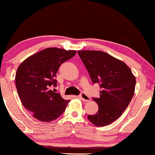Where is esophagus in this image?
Here are the masks:
<instances>
[{"label":"esophagus","mask_w":155,"mask_h":155,"mask_svg":"<svg viewBox=\"0 0 155 155\" xmlns=\"http://www.w3.org/2000/svg\"><path fill=\"white\" fill-rule=\"evenodd\" d=\"M79 98L81 99V100H82V101H84V102H89V101H90V98H89L87 95H86L85 94H84V93H82V94H80Z\"/></svg>","instance_id":"1"}]
</instances>
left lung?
Returning a JSON list of instances; mask_svg holds the SVG:
<instances>
[{"label": "left lung", "mask_w": 155, "mask_h": 155, "mask_svg": "<svg viewBox=\"0 0 155 155\" xmlns=\"http://www.w3.org/2000/svg\"><path fill=\"white\" fill-rule=\"evenodd\" d=\"M80 58L93 84H100V97L93 98L99 110L88 119L97 126H107L127 108L134 94L136 78L122 61L100 50H79Z\"/></svg>", "instance_id": "8db88e82"}]
</instances>
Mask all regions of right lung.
I'll return each instance as SVG.
<instances>
[{
    "instance_id": "obj_1",
    "label": "right lung",
    "mask_w": 155,
    "mask_h": 155,
    "mask_svg": "<svg viewBox=\"0 0 155 155\" xmlns=\"http://www.w3.org/2000/svg\"><path fill=\"white\" fill-rule=\"evenodd\" d=\"M76 50L48 48L24 60L16 71L15 82L22 105L42 122H50L64 113L69 100L53 88L60 66L76 55Z\"/></svg>"
}]
</instances>
